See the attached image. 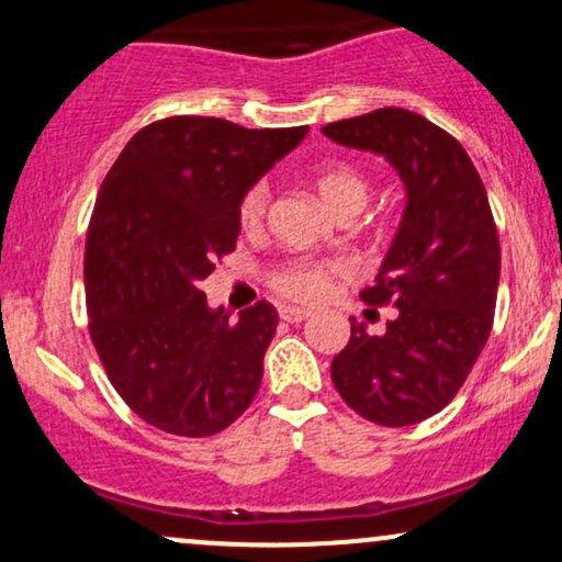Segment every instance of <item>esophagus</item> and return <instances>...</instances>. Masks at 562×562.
Returning a JSON list of instances; mask_svg holds the SVG:
<instances>
[{"mask_svg":"<svg viewBox=\"0 0 562 562\" xmlns=\"http://www.w3.org/2000/svg\"><path fill=\"white\" fill-rule=\"evenodd\" d=\"M308 308H299V306H280V319L285 322H303L308 317Z\"/></svg>","mask_w":562,"mask_h":562,"instance_id":"1","label":"esophagus"}]
</instances>
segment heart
<instances>
[{
  "instance_id": "heart-1",
  "label": "heart",
  "mask_w": 562,
  "mask_h": 562,
  "mask_svg": "<svg viewBox=\"0 0 562 562\" xmlns=\"http://www.w3.org/2000/svg\"><path fill=\"white\" fill-rule=\"evenodd\" d=\"M312 182L317 187L319 198L335 214H346V211H359L370 195V182L364 173L353 169L346 160H325L312 171ZM269 190L267 179H259L243 192L240 203H237V222L243 229H259L263 216L269 209ZM344 272V263L333 259H290L277 263L269 274V285L277 293L293 301H317L330 290L335 274Z\"/></svg>"
}]
</instances>
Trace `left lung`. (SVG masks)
<instances>
[{
  "label": "left lung",
  "mask_w": 562,
  "mask_h": 562,
  "mask_svg": "<svg viewBox=\"0 0 562 562\" xmlns=\"http://www.w3.org/2000/svg\"><path fill=\"white\" fill-rule=\"evenodd\" d=\"M333 142L383 156L406 187V209L370 306L398 308L383 335L351 319L330 375L364 420L404 428L441 412L486 346L499 288V235L473 160L451 134L404 108L327 124Z\"/></svg>",
  "instance_id": "obj_1"
}]
</instances>
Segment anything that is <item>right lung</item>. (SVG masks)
Masks as SVG:
<instances>
[{
  "label": "right lung",
  "mask_w": 562,
  "mask_h": 562,
  "mask_svg": "<svg viewBox=\"0 0 562 562\" xmlns=\"http://www.w3.org/2000/svg\"><path fill=\"white\" fill-rule=\"evenodd\" d=\"M306 132L171 115L139 128L100 187L83 248L89 335L119 396L166 434L214 436L259 393L274 306L232 322L198 285L235 250L243 192Z\"/></svg>",
  "instance_id": "obj_1"
}]
</instances>
